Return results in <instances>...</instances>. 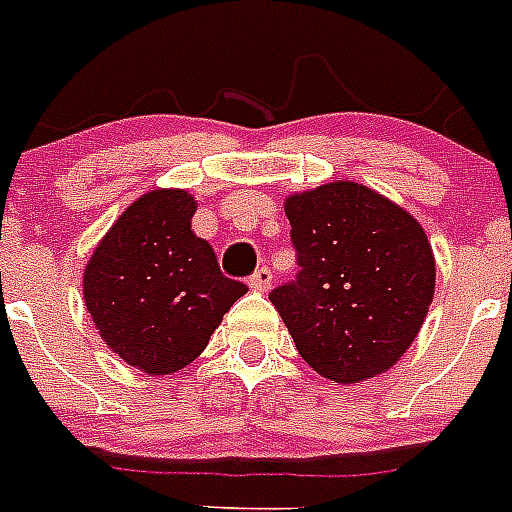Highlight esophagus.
Segmentation results:
<instances>
[{"label":"esophagus","mask_w":512,"mask_h":512,"mask_svg":"<svg viewBox=\"0 0 512 512\" xmlns=\"http://www.w3.org/2000/svg\"><path fill=\"white\" fill-rule=\"evenodd\" d=\"M248 285H251L253 290H259V293H264V290L272 288V269L269 267H259L256 272L251 275V280H248Z\"/></svg>","instance_id":"34e87169"}]
</instances>
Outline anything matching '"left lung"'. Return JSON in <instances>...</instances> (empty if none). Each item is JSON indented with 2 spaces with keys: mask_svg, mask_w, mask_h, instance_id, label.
<instances>
[{
  "mask_svg": "<svg viewBox=\"0 0 512 512\" xmlns=\"http://www.w3.org/2000/svg\"><path fill=\"white\" fill-rule=\"evenodd\" d=\"M298 275L269 301L298 354L335 383L386 372L410 349L436 285L423 227L357 182L285 200Z\"/></svg>",
  "mask_w": 512,
  "mask_h": 512,
  "instance_id": "obj_1",
  "label": "left lung"
}]
</instances>
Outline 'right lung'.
I'll return each mask as SVG.
<instances>
[{"label": "right lung", "instance_id": "obj_1", "mask_svg": "<svg viewBox=\"0 0 512 512\" xmlns=\"http://www.w3.org/2000/svg\"><path fill=\"white\" fill-rule=\"evenodd\" d=\"M195 200L153 190L134 200L94 248L84 301L110 349L147 375L182 370L206 349L245 285L222 275L192 232Z\"/></svg>", "mask_w": 512, "mask_h": 512}]
</instances>
